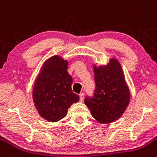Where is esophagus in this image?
<instances>
[{
	"mask_svg": "<svg viewBox=\"0 0 157 157\" xmlns=\"http://www.w3.org/2000/svg\"><path fill=\"white\" fill-rule=\"evenodd\" d=\"M83 98H84V94L83 93L80 94V101H83Z\"/></svg>",
	"mask_w": 157,
	"mask_h": 157,
	"instance_id": "1",
	"label": "esophagus"
}]
</instances>
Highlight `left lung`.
Masks as SVG:
<instances>
[{"label": "left lung", "mask_w": 157, "mask_h": 157, "mask_svg": "<svg viewBox=\"0 0 157 157\" xmlns=\"http://www.w3.org/2000/svg\"><path fill=\"white\" fill-rule=\"evenodd\" d=\"M95 89L93 96L84 103L94 118L101 123H110L123 115L129 103L130 93L120 62L111 59L105 66H94Z\"/></svg>", "instance_id": "8db88e82"}]
</instances>
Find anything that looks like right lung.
Returning <instances> with one entry per match:
<instances>
[{
  "label": "right lung",
  "instance_id": "obj_1",
  "mask_svg": "<svg viewBox=\"0 0 157 157\" xmlns=\"http://www.w3.org/2000/svg\"><path fill=\"white\" fill-rule=\"evenodd\" d=\"M67 61L59 56L47 59L36 79L33 101L39 114L49 122H57L67 114V109L80 99L72 91V77Z\"/></svg>",
  "mask_w": 157,
  "mask_h": 157
}]
</instances>
